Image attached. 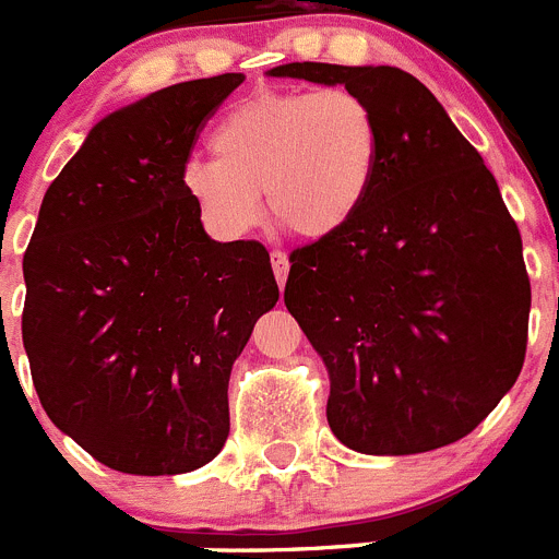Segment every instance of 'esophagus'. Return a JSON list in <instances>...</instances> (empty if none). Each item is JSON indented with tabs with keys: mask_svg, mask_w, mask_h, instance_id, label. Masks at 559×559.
<instances>
[{
	"mask_svg": "<svg viewBox=\"0 0 559 559\" xmlns=\"http://www.w3.org/2000/svg\"><path fill=\"white\" fill-rule=\"evenodd\" d=\"M271 265H274V276L276 283H280V288H285V280H288V254L285 251H271Z\"/></svg>",
	"mask_w": 559,
	"mask_h": 559,
	"instance_id": "obj_1",
	"label": "esophagus"
}]
</instances>
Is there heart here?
Here are the masks:
<instances>
[{
	"label": "heart",
	"mask_w": 559,
	"mask_h": 559,
	"mask_svg": "<svg viewBox=\"0 0 559 559\" xmlns=\"http://www.w3.org/2000/svg\"><path fill=\"white\" fill-rule=\"evenodd\" d=\"M215 159L181 167V190L221 237H243L263 218L324 240L347 229L374 190L383 133L374 108L344 86L257 92L210 133Z\"/></svg>",
	"instance_id": "heart-1"
}]
</instances>
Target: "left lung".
I'll return each instance as SVG.
<instances>
[{
  "label": "left lung",
  "instance_id": "obj_1",
  "mask_svg": "<svg viewBox=\"0 0 559 559\" xmlns=\"http://www.w3.org/2000/svg\"><path fill=\"white\" fill-rule=\"evenodd\" d=\"M374 108L383 159L344 231L290 254L285 308L330 372L328 423L369 456L467 437L515 386L530 328L521 231L481 153L397 67L283 63Z\"/></svg>",
  "mask_w": 559,
  "mask_h": 559
}]
</instances>
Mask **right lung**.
I'll list each match as a JSON object with an SVG mask.
<instances>
[{
  "label": "right lung",
  "mask_w": 559,
  "mask_h": 559,
  "mask_svg": "<svg viewBox=\"0 0 559 559\" xmlns=\"http://www.w3.org/2000/svg\"><path fill=\"white\" fill-rule=\"evenodd\" d=\"M246 75L106 114L44 192L22 338L47 417L131 476H179L229 437V374L280 299L269 251L218 243L181 190L195 133Z\"/></svg>",
  "instance_id": "right-lung-1"
}]
</instances>
